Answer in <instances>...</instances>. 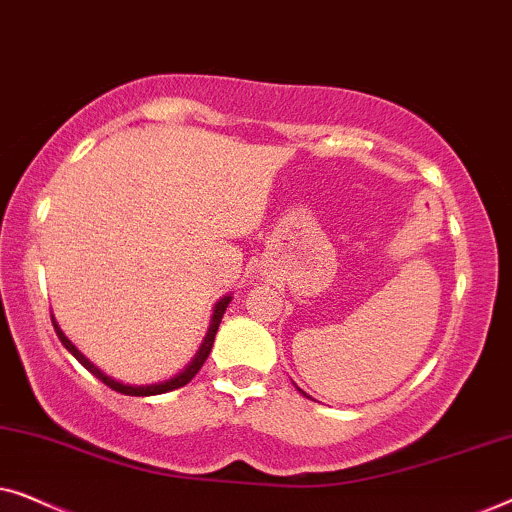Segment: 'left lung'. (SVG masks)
I'll return each mask as SVG.
<instances>
[{
  "mask_svg": "<svg viewBox=\"0 0 512 512\" xmlns=\"http://www.w3.org/2000/svg\"><path fill=\"white\" fill-rule=\"evenodd\" d=\"M298 391H300V394H303V396H307V394H305V391H303V389H298ZM307 398H310V396H307Z\"/></svg>",
  "mask_w": 512,
  "mask_h": 512,
  "instance_id": "obj_1",
  "label": "left lung"
}]
</instances>
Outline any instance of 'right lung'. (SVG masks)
Masks as SVG:
<instances>
[{
	"label": "right lung",
	"instance_id": "right-lung-1",
	"mask_svg": "<svg viewBox=\"0 0 512 512\" xmlns=\"http://www.w3.org/2000/svg\"><path fill=\"white\" fill-rule=\"evenodd\" d=\"M230 300H233V296H230V293H228V296H223L221 300H216L212 321H209V328H207V335H205V340H202V345H200L198 352H195L191 363H188V366H186L184 370H181V373L170 377V380H163V382H156V384H125V382H121V380H116V377L107 375V373H104V370L97 368L93 361L86 359V354H81L79 347H76L74 342L69 340L65 333H62V328L58 326V321H55L53 314H51V321H53L55 333H58V338H60L62 345H65L67 352L72 354L74 359L79 361L81 366L88 370V373H93V375L97 377V380H102L104 384H107V387H111L114 391H118V394H125V396H158V394H167V391H174V389L184 387V384H188V382L193 380L195 375H198V370L202 368V363L207 361L209 352H212L216 331H219V324H221L223 314H226V307L230 305Z\"/></svg>",
	"mask_w": 512,
	"mask_h": 512
}]
</instances>
